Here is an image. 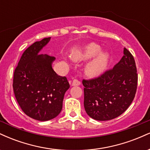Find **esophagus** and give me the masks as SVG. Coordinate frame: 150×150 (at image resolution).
Segmentation results:
<instances>
[{
	"label": "esophagus",
	"mask_w": 150,
	"mask_h": 150,
	"mask_svg": "<svg viewBox=\"0 0 150 150\" xmlns=\"http://www.w3.org/2000/svg\"><path fill=\"white\" fill-rule=\"evenodd\" d=\"M80 82L79 80H73V82H72V84H71V85L72 86H79L80 85Z\"/></svg>",
	"instance_id": "esophagus-1"
}]
</instances>
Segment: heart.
Segmentation results:
<instances>
[{"instance_id":"1","label":"heart","mask_w":150,"mask_h":150,"mask_svg":"<svg viewBox=\"0 0 150 150\" xmlns=\"http://www.w3.org/2000/svg\"><path fill=\"white\" fill-rule=\"evenodd\" d=\"M100 46L94 43H90L73 50L70 53V57L75 61L84 62L95 56L92 61L86 64L85 73L89 77H97L106 70L110 60V55L107 51L100 52Z\"/></svg>"}]
</instances>
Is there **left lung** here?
I'll return each instance as SVG.
<instances>
[{"label":"left lung","mask_w":150,"mask_h":150,"mask_svg":"<svg viewBox=\"0 0 150 150\" xmlns=\"http://www.w3.org/2000/svg\"><path fill=\"white\" fill-rule=\"evenodd\" d=\"M84 106L89 117L108 120L121 115L135 97L137 74L133 56L125 48L120 61L100 77L82 81Z\"/></svg>","instance_id":"8db88e82"}]
</instances>
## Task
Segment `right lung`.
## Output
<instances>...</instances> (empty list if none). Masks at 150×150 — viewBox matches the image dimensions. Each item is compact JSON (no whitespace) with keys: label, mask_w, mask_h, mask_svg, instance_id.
<instances>
[{"label":"right lung","mask_w":150,"mask_h":150,"mask_svg":"<svg viewBox=\"0 0 150 150\" xmlns=\"http://www.w3.org/2000/svg\"><path fill=\"white\" fill-rule=\"evenodd\" d=\"M51 37L34 42L22 54L15 68L13 90L19 105L30 118L46 121L61 113L65 93L70 85L65 77L56 73V58L39 54Z\"/></svg>","instance_id":"obj_1"}]
</instances>
